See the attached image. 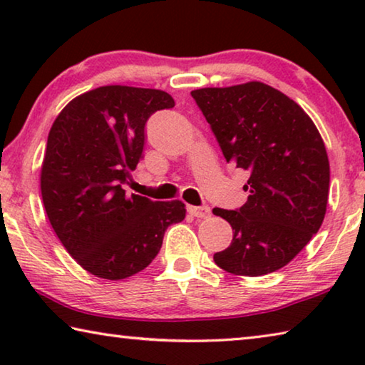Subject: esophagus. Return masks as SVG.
Returning a JSON list of instances; mask_svg holds the SVG:
<instances>
[{
	"mask_svg": "<svg viewBox=\"0 0 365 365\" xmlns=\"http://www.w3.org/2000/svg\"><path fill=\"white\" fill-rule=\"evenodd\" d=\"M188 212L197 219H207L211 215V209L207 206H188Z\"/></svg>",
	"mask_w": 365,
	"mask_h": 365,
	"instance_id": "1",
	"label": "esophagus"
}]
</instances>
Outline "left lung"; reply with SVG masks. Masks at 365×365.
<instances>
[{
  "mask_svg": "<svg viewBox=\"0 0 365 365\" xmlns=\"http://www.w3.org/2000/svg\"><path fill=\"white\" fill-rule=\"evenodd\" d=\"M227 163L250 174L248 201L214 214L233 228L214 262L261 277L287 265L322 225L330 187L324 140L299 104L262 82L191 91Z\"/></svg>",
  "mask_w": 365,
  "mask_h": 365,
  "instance_id": "8db88e82",
  "label": "left lung"
}]
</instances>
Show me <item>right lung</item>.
Here are the masks:
<instances>
[{"label":"right lung","instance_id":"obj_1","mask_svg":"<svg viewBox=\"0 0 365 365\" xmlns=\"http://www.w3.org/2000/svg\"><path fill=\"white\" fill-rule=\"evenodd\" d=\"M174 106L163 90L100 86L73 98L49 130L43 205L61 243L91 275L122 280L138 274L158 256L168 227L185 219L182 201L123 190L143 158L146 120Z\"/></svg>","mask_w":365,"mask_h":365}]
</instances>
